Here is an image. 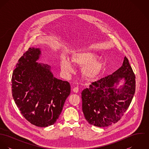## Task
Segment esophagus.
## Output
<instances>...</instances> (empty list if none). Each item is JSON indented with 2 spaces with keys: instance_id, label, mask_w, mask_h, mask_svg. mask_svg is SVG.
Here are the masks:
<instances>
[{
  "instance_id": "obj_1",
  "label": "esophagus",
  "mask_w": 149,
  "mask_h": 149,
  "mask_svg": "<svg viewBox=\"0 0 149 149\" xmlns=\"http://www.w3.org/2000/svg\"><path fill=\"white\" fill-rule=\"evenodd\" d=\"M73 92H75V93H77L78 91H79V88H78L77 86H76V87L73 88Z\"/></svg>"
}]
</instances>
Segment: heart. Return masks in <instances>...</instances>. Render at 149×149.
Instances as JSON below:
<instances>
[{
	"mask_svg": "<svg viewBox=\"0 0 149 149\" xmlns=\"http://www.w3.org/2000/svg\"><path fill=\"white\" fill-rule=\"evenodd\" d=\"M72 62L82 66L81 73L86 79L96 77L101 71L103 66V61L97 57V55L89 50H83L74 53L72 57ZM63 72L69 74L73 72V68L72 63L67 58H63L61 63Z\"/></svg>",
	"mask_w": 149,
	"mask_h": 149,
	"instance_id": "heart-1",
	"label": "heart"
}]
</instances>
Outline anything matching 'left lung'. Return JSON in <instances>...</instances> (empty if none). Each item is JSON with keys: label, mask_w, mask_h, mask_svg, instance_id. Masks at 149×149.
<instances>
[{"label": "left lung", "mask_w": 149, "mask_h": 149, "mask_svg": "<svg viewBox=\"0 0 149 149\" xmlns=\"http://www.w3.org/2000/svg\"><path fill=\"white\" fill-rule=\"evenodd\" d=\"M135 76L125 57L122 66L112 74L93 82L81 92L85 119L93 126L104 127L118 122L130 106L135 91ZM125 83L117 88L120 81Z\"/></svg>", "instance_id": "8db88e82"}]
</instances>
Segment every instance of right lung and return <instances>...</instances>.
<instances>
[{
  "label": "right lung",
  "instance_id": "1",
  "mask_svg": "<svg viewBox=\"0 0 149 149\" xmlns=\"http://www.w3.org/2000/svg\"><path fill=\"white\" fill-rule=\"evenodd\" d=\"M41 54L40 49L30 47L19 59L13 73L12 94L24 118L45 127L58 119L70 85L54 77L49 65L36 62Z\"/></svg>",
  "mask_w": 149,
  "mask_h": 149
}]
</instances>
